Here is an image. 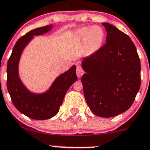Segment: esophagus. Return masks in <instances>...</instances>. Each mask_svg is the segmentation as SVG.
<instances>
[{"mask_svg":"<svg viewBox=\"0 0 150 150\" xmlns=\"http://www.w3.org/2000/svg\"><path fill=\"white\" fill-rule=\"evenodd\" d=\"M84 73V71L83 70L82 68H81L80 66H77V69H76V74H77V77H81Z\"/></svg>","mask_w":150,"mask_h":150,"instance_id":"1","label":"esophagus"}]
</instances>
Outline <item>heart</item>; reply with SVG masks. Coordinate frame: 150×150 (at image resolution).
I'll use <instances>...</instances> for the list:
<instances>
[{
    "mask_svg": "<svg viewBox=\"0 0 150 150\" xmlns=\"http://www.w3.org/2000/svg\"><path fill=\"white\" fill-rule=\"evenodd\" d=\"M78 34L81 37H85L86 47L90 51H96L101 46L104 38V32L100 27L95 26L89 30L88 28H82L79 30Z\"/></svg>",
    "mask_w": 150,
    "mask_h": 150,
    "instance_id": "obj_1",
    "label": "heart"
}]
</instances>
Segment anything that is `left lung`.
Here are the masks:
<instances>
[{
    "label": "left lung",
    "mask_w": 150,
    "mask_h": 150,
    "mask_svg": "<svg viewBox=\"0 0 150 150\" xmlns=\"http://www.w3.org/2000/svg\"><path fill=\"white\" fill-rule=\"evenodd\" d=\"M106 43L82 61L84 98L96 115L112 117L132 105L140 86V61L129 36L108 23Z\"/></svg>",
    "instance_id": "1"
}]
</instances>
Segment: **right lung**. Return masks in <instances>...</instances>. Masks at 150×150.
<instances>
[{"instance_id":"add662e5","label":"right lung","mask_w":150,"mask_h":150,"mask_svg":"<svg viewBox=\"0 0 150 150\" xmlns=\"http://www.w3.org/2000/svg\"><path fill=\"white\" fill-rule=\"evenodd\" d=\"M52 28V25L35 28L17 40L9 58L7 66V88L12 103L22 114L37 120L50 119L57 114L68 88L77 80L76 66H73L61 74L50 89L42 94L30 92L19 77L18 65L21 52L34 35H42Z\"/></svg>"}]
</instances>
